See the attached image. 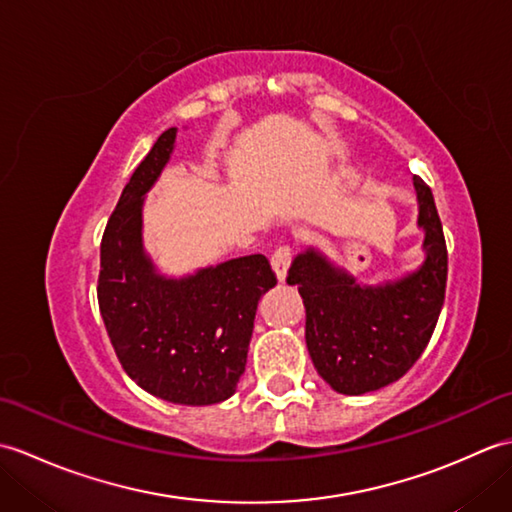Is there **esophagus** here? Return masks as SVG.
I'll use <instances>...</instances> for the list:
<instances>
[{
    "mask_svg": "<svg viewBox=\"0 0 512 512\" xmlns=\"http://www.w3.org/2000/svg\"><path fill=\"white\" fill-rule=\"evenodd\" d=\"M270 262H273L277 279L284 281L286 275H288V266H290V262H292V248H290L288 244L277 246L275 253H273V259H270Z\"/></svg>",
    "mask_w": 512,
    "mask_h": 512,
    "instance_id": "34e87169",
    "label": "esophagus"
}]
</instances>
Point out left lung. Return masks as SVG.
Masks as SVG:
<instances>
[{
	"mask_svg": "<svg viewBox=\"0 0 512 512\" xmlns=\"http://www.w3.org/2000/svg\"><path fill=\"white\" fill-rule=\"evenodd\" d=\"M413 187L427 253L418 270L383 286H361L314 248L290 264L286 281L306 306L310 358L339 394L361 396L405 376L436 330L447 290V242L431 189L418 176Z\"/></svg>",
	"mask_w": 512,
	"mask_h": 512,
	"instance_id": "1",
	"label": "left lung"
}]
</instances>
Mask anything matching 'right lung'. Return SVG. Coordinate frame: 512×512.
Instances as JSON below:
<instances>
[{
  "label": "right lung",
  "mask_w": 512,
  "mask_h": 512,
  "mask_svg": "<svg viewBox=\"0 0 512 512\" xmlns=\"http://www.w3.org/2000/svg\"><path fill=\"white\" fill-rule=\"evenodd\" d=\"M162 132L125 184L101 242L99 308L127 376L176 405H215L244 374L259 297L277 284L264 255L228 259L182 279L156 273L143 248V202L171 158Z\"/></svg>",
  "instance_id": "obj_1"
}]
</instances>
